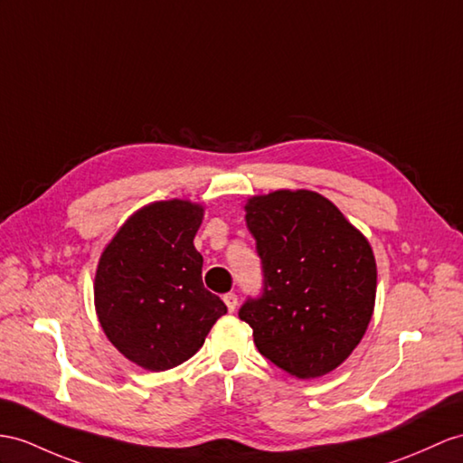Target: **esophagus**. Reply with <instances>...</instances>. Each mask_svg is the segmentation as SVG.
Returning <instances> with one entry per match:
<instances>
[{
    "label": "esophagus",
    "instance_id": "esophagus-1",
    "mask_svg": "<svg viewBox=\"0 0 463 463\" xmlns=\"http://www.w3.org/2000/svg\"><path fill=\"white\" fill-rule=\"evenodd\" d=\"M223 302H225V307H228V310L233 312L235 308H238V295H235V292H225Z\"/></svg>",
    "mask_w": 463,
    "mask_h": 463
}]
</instances>
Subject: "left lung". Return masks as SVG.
<instances>
[{"instance_id": "8db88e82", "label": "left lung", "mask_w": 463, "mask_h": 463, "mask_svg": "<svg viewBox=\"0 0 463 463\" xmlns=\"http://www.w3.org/2000/svg\"><path fill=\"white\" fill-rule=\"evenodd\" d=\"M263 287L240 318L259 354L288 375L330 373L362 342L373 314L377 267L369 241L328 198L277 190L245 206Z\"/></svg>"}]
</instances>
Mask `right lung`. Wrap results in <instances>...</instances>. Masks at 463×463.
Wrapping results in <instances>:
<instances>
[{
    "label": "right lung",
    "instance_id": "add662e5",
    "mask_svg": "<svg viewBox=\"0 0 463 463\" xmlns=\"http://www.w3.org/2000/svg\"><path fill=\"white\" fill-rule=\"evenodd\" d=\"M202 206L155 202L135 212L99 257L96 312L109 342L149 371L193 357L228 308L202 283L194 235Z\"/></svg>",
    "mask_w": 463,
    "mask_h": 463
}]
</instances>
